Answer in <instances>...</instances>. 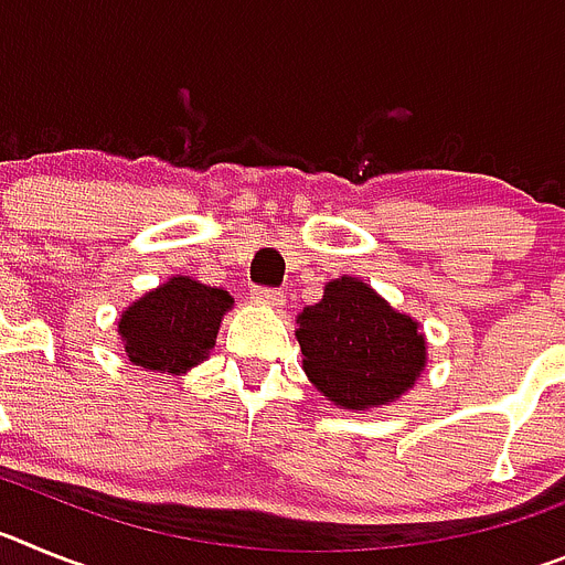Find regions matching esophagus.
<instances>
[{"instance_id":"34e87169","label":"esophagus","mask_w":565,"mask_h":565,"mask_svg":"<svg viewBox=\"0 0 565 565\" xmlns=\"http://www.w3.org/2000/svg\"><path fill=\"white\" fill-rule=\"evenodd\" d=\"M252 299H254V306L277 308V311L286 306V297H282V291H274V288H254Z\"/></svg>"}]
</instances>
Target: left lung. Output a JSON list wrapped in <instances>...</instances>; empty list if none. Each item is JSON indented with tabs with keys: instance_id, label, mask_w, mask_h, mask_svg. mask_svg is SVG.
Instances as JSON below:
<instances>
[{
	"instance_id": "left-lung-1",
	"label": "left lung",
	"mask_w": 565,
	"mask_h": 565,
	"mask_svg": "<svg viewBox=\"0 0 565 565\" xmlns=\"http://www.w3.org/2000/svg\"><path fill=\"white\" fill-rule=\"evenodd\" d=\"M302 371L342 411L398 402L427 367L418 319L402 313L359 277H337L297 317Z\"/></svg>"
}]
</instances>
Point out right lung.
I'll return each instance as SVG.
<instances>
[{"label":"right lung","mask_w":565,"mask_h":565,"mask_svg":"<svg viewBox=\"0 0 565 565\" xmlns=\"http://www.w3.org/2000/svg\"><path fill=\"white\" fill-rule=\"evenodd\" d=\"M232 306L234 299L223 288L174 274L121 311L124 353L143 371L181 376L206 362Z\"/></svg>","instance_id":"obj_1"}]
</instances>
